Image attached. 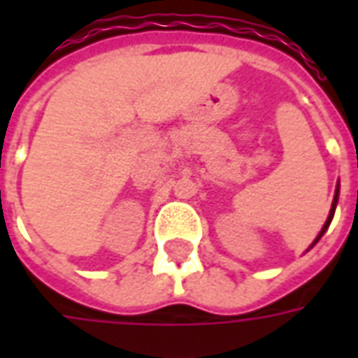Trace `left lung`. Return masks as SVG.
Returning a JSON list of instances; mask_svg holds the SVG:
<instances>
[{
	"instance_id": "8db88e82",
	"label": "left lung",
	"mask_w": 358,
	"mask_h": 358,
	"mask_svg": "<svg viewBox=\"0 0 358 358\" xmlns=\"http://www.w3.org/2000/svg\"><path fill=\"white\" fill-rule=\"evenodd\" d=\"M338 197H339V182H338V187H336V195H334V201H331L330 215H328V218H326V222H324L322 230H320V234H318V238H316V240L313 241V245H315L316 241H318V240H320V238H322L324 232H326V230H328V226H330L331 218H334V213H336V205H338ZM313 245H310V248H313ZM310 248H308V249H310Z\"/></svg>"
}]
</instances>
